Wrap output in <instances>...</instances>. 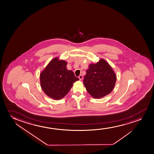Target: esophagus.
I'll use <instances>...</instances> for the list:
<instances>
[{"mask_svg": "<svg viewBox=\"0 0 154 154\" xmlns=\"http://www.w3.org/2000/svg\"><path fill=\"white\" fill-rule=\"evenodd\" d=\"M82 78H83V76H82V75H80V76H79V80H82Z\"/></svg>", "mask_w": 154, "mask_h": 154, "instance_id": "1", "label": "esophagus"}]
</instances>
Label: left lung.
I'll return each mask as SVG.
<instances>
[{"instance_id": "1", "label": "left lung", "mask_w": 154, "mask_h": 154, "mask_svg": "<svg viewBox=\"0 0 154 154\" xmlns=\"http://www.w3.org/2000/svg\"><path fill=\"white\" fill-rule=\"evenodd\" d=\"M116 76L111 66L101 58L96 64H90L86 71L84 85L94 98H101L111 92L116 84Z\"/></svg>"}]
</instances>
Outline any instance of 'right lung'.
<instances>
[{"instance_id":"obj_1","label":"right lung","mask_w":154,"mask_h":154,"mask_svg":"<svg viewBox=\"0 0 154 154\" xmlns=\"http://www.w3.org/2000/svg\"><path fill=\"white\" fill-rule=\"evenodd\" d=\"M67 63L55 57L50 61L40 73V84L47 96L54 100L64 98L79 80L72 70L67 69Z\"/></svg>"}]
</instances>
